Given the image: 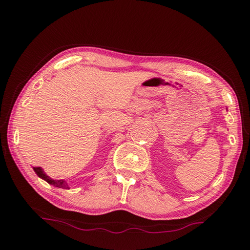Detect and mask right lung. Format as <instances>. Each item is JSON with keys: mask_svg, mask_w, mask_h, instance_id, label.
<instances>
[{"mask_svg": "<svg viewBox=\"0 0 250 250\" xmlns=\"http://www.w3.org/2000/svg\"><path fill=\"white\" fill-rule=\"evenodd\" d=\"M33 169H34V172L36 173L37 176H39V177L42 178V179H44L45 182H47L49 185L55 186V187H58V188L70 189V188H68V185H67V183L65 182V180H63V179H52V178H50V177L48 176V175H47V174L44 172V169L42 168V167H33Z\"/></svg>", "mask_w": 250, "mask_h": 250, "instance_id": "add662e5", "label": "right lung"}]
</instances>
